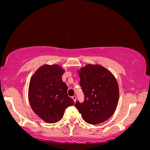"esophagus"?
I'll return each mask as SVG.
<instances>
[{"mask_svg":"<svg viewBox=\"0 0 150 150\" xmlns=\"http://www.w3.org/2000/svg\"><path fill=\"white\" fill-rule=\"evenodd\" d=\"M72 99H73V100H74V101L76 102V96H73L72 97Z\"/></svg>","mask_w":150,"mask_h":150,"instance_id":"esophagus-1","label":"esophagus"}]
</instances>
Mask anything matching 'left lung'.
Wrapping results in <instances>:
<instances>
[{"mask_svg": "<svg viewBox=\"0 0 150 150\" xmlns=\"http://www.w3.org/2000/svg\"><path fill=\"white\" fill-rule=\"evenodd\" d=\"M79 75L84 100L77 101L75 107L89 124L106 121L118 103L119 87L115 76L103 66L92 64L81 68Z\"/></svg>", "mask_w": 150, "mask_h": 150, "instance_id": "left-lung-1", "label": "left lung"}]
</instances>
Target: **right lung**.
<instances>
[{"label": "right lung", "instance_id": "add662e5", "mask_svg": "<svg viewBox=\"0 0 150 150\" xmlns=\"http://www.w3.org/2000/svg\"><path fill=\"white\" fill-rule=\"evenodd\" d=\"M64 70L59 65H44L31 77L29 99L34 112L47 123L60 121L65 110L74 104L62 80Z\"/></svg>", "mask_w": 150, "mask_h": 150}]
</instances>
